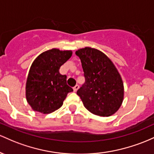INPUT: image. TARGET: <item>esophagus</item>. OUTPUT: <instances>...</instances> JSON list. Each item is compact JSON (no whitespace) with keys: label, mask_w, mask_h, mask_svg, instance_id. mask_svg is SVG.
Segmentation results:
<instances>
[{"label":"esophagus","mask_w":154,"mask_h":154,"mask_svg":"<svg viewBox=\"0 0 154 154\" xmlns=\"http://www.w3.org/2000/svg\"><path fill=\"white\" fill-rule=\"evenodd\" d=\"M79 89V86L78 85V84H76V85H75V86L73 87V90H74V91H77V90H78V89Z\"/></svg>","instance_id":"esophagus-1"}]
</instances>
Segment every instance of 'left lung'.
I'll list each match as a JSON object with an SVG mask.
<instances>
[{
	"label": "left lung",
	"mask_w": 154,
	"mask_h": 154,
	"mask_svg": "<svg viewBox=\"0 0 154 154\" xmlns=\"http://www.w3.org/2000/svg\"><path fill=\"white\" fill-rule=\"evenodd\" d=\"M82 62L86 82L77 91L84 107L93 114L110 116L124 100V84L113 62L100 50L85 47L75 51Z\"/></svg>",
	"instance_id": "left-lung-1"
}]
</instances>
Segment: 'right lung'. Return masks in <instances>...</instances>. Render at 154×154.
Returning a JSON list of instances; mask_svg holds the SVG:
<instances>
[{
  "label": "right lung",
  "instance_id": "1",
  "mask_svg": "<svg viewBox=\"0 0 154 154\" xmlns=\"http://www.w3.org/2000/svg\"><path fill=\"white\" fill-rule=\"evenodd\" d=\"M72 51L51 49L38 55L31 65L26 82L27 103L34 111L48 114L59 109L69 92L67 76L60 68L71 57Z\"/></svg>",
  "mask_w": 154,
  "mask_h": 154
}]
</instances>
